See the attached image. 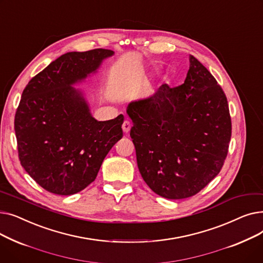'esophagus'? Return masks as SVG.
I'll return each instance as SVG.
<instances>
[{
    "label": "esophagus",
    "mask_w": 263,
    "mask_h": 263,
    "mask_svg": "<svg viewBox=\"0 0 263 263\" xmlns=\"http://www.w3.org/2000/svg\"><path fill=\"white\" fill-rule=\"evenodd\" d=\"M130 129H131V122L128 119L124 120L123 123H122V130H123V132L124 133H128L130 131Z\"/></svg>",
    "instance_id": "34e87169"
}]
</instances>
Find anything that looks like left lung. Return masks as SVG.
Listing matches in <instances>:
<instances>
[{"label":"left lung","instance_id":"1","mask_svg":"<svg viewBox=\"0 0 263 263\" xmlns=\"http://www.w3.org/2000/svg\"><path fill=\"white\" fill-rule=\"evenodd\" d=\"M130 136L147 185L167 199L197 194L223 167L231 137L226 96L214 77L190 55L180 86L163 84L131 102Z\"/></svg>","mask_w":263,"mask_h":263}]
</instances>
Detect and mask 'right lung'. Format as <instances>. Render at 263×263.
I'll list each match as a JSON object with an SVG mask.
<instances>
[{"mask_svg": "<svg viewBox=\"0 0 263 263\" xmlns=\"http://www.w3.org/2000/svg\"><path fill=\"white\" fill-rule=\"evenodd\" d=\"M114 51L68 52L35 76L22 92L15 132L22 167L45 190L72 195L89 185L122 137L123 116L98 121L74 87Z\"/></svg>", "mask_w": 263, "mask_h": 263, "instance_id": "add662e5", "label": "right lung"}]
</instances>
